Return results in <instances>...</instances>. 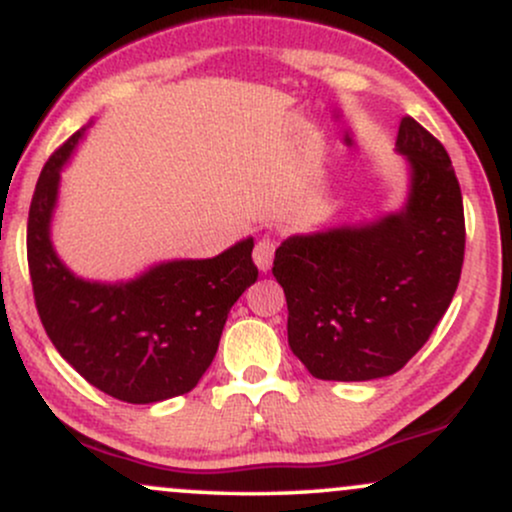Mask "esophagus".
I'll use <instances>...</instances> for the list:
<instances>
[{
	"label": "esophagus",
	"mask_w": 512,
	"mask_h": 512,
	"mask_svg": "<svg viewBox=\"0 0 512 512\" xmlns=\"http://www.w3.org/2000/svg\"><path fill=\"white\" fill-rule=\"evenodd\" d=\"M274 250H276V243H274L272 238H262L260 243L255 245V252H252V260H255L257 269H260V272H269V269H272Z\"/></svg>",
	"instance_id": "esophagus-1"
}]
</instances>
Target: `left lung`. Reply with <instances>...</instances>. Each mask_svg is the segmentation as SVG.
<instances>
[{"label":"left lung","instance_id":"left-lung-1","mask_svg":"<svg viewBox=\"0 0 512 512\" xmlns=\"http://www.w3.org/2000/svg\"><path fill=\"white\" fill-rule=\"evenodd\" d=\"M409 170L402 209L373 221L289 236L272 274L289 305V346L320 380L361 383L404 368L460 284L464 209L448 151L402 117Z\"/></svg>","mask_w":512,"mask_h":512}]
</instances>
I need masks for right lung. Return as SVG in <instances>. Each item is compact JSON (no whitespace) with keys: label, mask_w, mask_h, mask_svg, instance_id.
Here are the masks:
<instances>
[{"label":"right lung","mask_w":512,"mask_h":512,"mask_svg":"<svg viewBox=\"0 0 512 512\" xmlns=\"http://www.w3.org/2000/svg\"><path fill=\"white\" fill-rule=\"evenodd\" d=\"M86 127L45 163L28 211V269L40 322L64 361L105 395L129 404L185 395L214 361L233 303L257 281L255 240L209 260L158 262L115 284L76 276L52 245V216L62 168Z\"/></svg>","instance_id":"right-lung-1"}]
</instances>
